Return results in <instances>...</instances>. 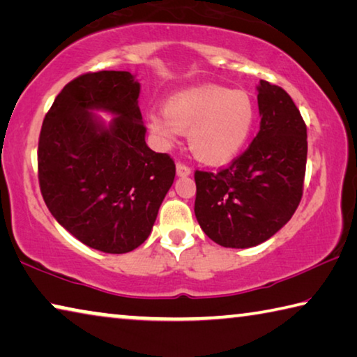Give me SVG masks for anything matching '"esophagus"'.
<instances>
[{"label": "esophagus", "instance_id": "esophagus-1", "mask_svg": "<svg viewBox=\"0 0 357 357\" xmlns=\"http://www.w3.org/2000/svg\"><path fill=\"white\" fill-rule=\"evenodd\" d=\"M191 174V169L183 165V162H177V175L178 177H188V175Z\"/></svg>", "mask_w": 357, "mask_h": 357}]
</instances>
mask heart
Instances as JSON below:
<instances>
[{
    "instance_id": "heart-1",
    "label": "heart",
    "mask_w": 357,
    "mask_h": 357,
    "mask_svg": "<svg viewBox=\"0 0 357 357\" xmlns=\"http://www.w3.org/2000/svg\"><path fill=\"white\" fill-rule=\"evenodd\" d=\"M255 120L256 107L247 91L204 85L169 98L165 114H150L147 126L165 147L178 132H188L190 149L201 161L225 165L247 144Z\"/></svg>"
}]
</instances>
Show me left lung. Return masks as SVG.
Instances as JSON below:
<instances>
[{"label": "left lung", "mask_w": 357, "mask_h": 357, "mask_svg": "<svg viewBox=\"0 0 357 357\" xmlns=\"http://www.w3.org/2000/svg\"><path fill=\"white\" fill-rule=\"evenodd\" d=\"M259 132L218 172L196 171L195 213L201 229L227 248L256 247L282 229L302 199L307 126L282 86L258 85Z\"/></svg>", "instance_id": "obj_1"}]
</instances>
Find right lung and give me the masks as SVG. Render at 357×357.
I'll list each match as a JSON object with an SVG mask.
<instances>
[{"instance_id": "add662e5", "label": "right lung", "mask_w": 357, "mask_h": 357, "mask_svg": "<svg viewBox=\"0 0 357 357\" xmlns=\"http://www.w3.org/2000/svg\"><path fill=\"white\" fill-rule=\"evenodd\" d=\"M139 91L128 71L82 74L64 85L40 128L38 177L47 208L104 253H128L147 241L175 177L172 158L145 144ZM93 109L116 116L106 126Z\"/></svg>"}]
</instances>
